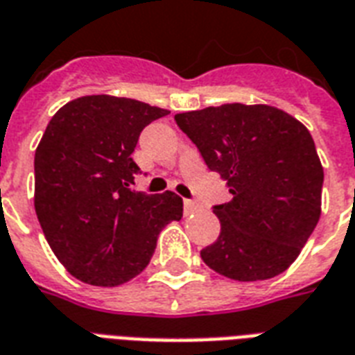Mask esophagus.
<instances>
[{"mask_svg":"<svg viewBox=\"0 0 355 355\" xmlns=\"http://www.w3.org/2000/svg\"><path fill=\"white\" fill-rule=\"evenodd\" d=\"M184 210H186V214H196V212H201L202 208L199 202L191 201V199H186V201H184Z\"/></svg>","mask_w":355,"mask_h":355,"instance_id":"34e87169","label":"esophagus"}]
</instances>
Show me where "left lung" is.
Masks as SVG:
<instances>
[{
    "label": "left lung",
    "mask_w": 355,
    "mask_h": 355,
    "mask_svg": "<svg viewBox=\"0 0 355 355\" xmlns=\"http://www.w3.org/2000/svg\"><path fill=\"white\" fill-rule=\"evenodd\" d=\"M175 121L232 196L214 207L221 232L201 251L205 264L236 281L283 274L320 220L324 169L309 130L262 104L205 107Z\"/></svg>",
    "instance_id": "obj_1"
}]
</instances>
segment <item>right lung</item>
I'll use <instances>...</instances> for the list:
<instances>
[{
    "label": "right lung",
    "instance_id": "1",
    "mask_svg": "<svg viewBox=\"0 0 355 355\" xmlns=\"http://www.w3.org/2000/svg\"><path fill=\"white\" fill-rule=\"evenodd\" d=\"M167 110L110 94L64 104L35 153V212L44 236L76 279L117 286L139 275L162 229L182 218V199L130 186L143 128Z\"/></svg>",
    "mask_w": 355,
    "mask_h": 355
}]
</instances>
